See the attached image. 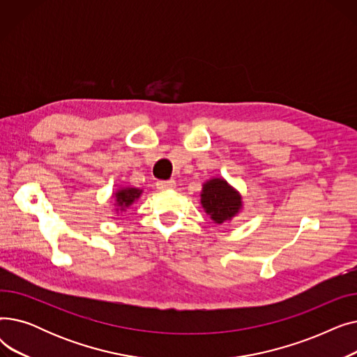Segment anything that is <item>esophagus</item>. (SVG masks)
<instances>
[{"label":"esophagus","mask_w":357,"mask_h":357,"mask_svg":"<svg viewBox=\"0 0 357 357\" xmlns=\"http://www.w3.org/2000/svg\"><path fill=\"white\" fill-rule=\"evenodd\" d=\"M156 186H158V190H160V191H167V190H172V188H175V181H159L158 183H156Z\"/></svg>","instance_id":"obj_1"}]
</instances>
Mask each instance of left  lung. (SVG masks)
Masks as SVG:
<instances>
[{"instance_id": "8db88e82", "label": "left lung", "mask_w": 357, "mask_h": 357, "mask_svg": "<svg viewBox=\"0 0 357 357\" xmlns=\"http://www.w3.org/2000/svg\"><path fill=\"white\" fill-rule=\"evenodd\" d=\"M201 204L211 220L222 224L240 211L241 197L226 181L214 178L204 183Z\"/></svg>"}]
</instances>
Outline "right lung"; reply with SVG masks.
I'll return each instance as SVG.
<instances>
[{
	"instance_id": "obj_1",
	"label": "right lung",
	"mask_w": 357,
	"mask_h": 357,
	"mask_svg": "<svg viewBox=\"0 0 357 357\" xmlns=\"http://www.w3.org/2000/svg\"><path fill=\"white\" fill-rule=\"evenodd\" d=\"M140 194H142V191L137 190V188H123V190H119L114 194V197H116L117 205L120 207V210L123 211L126 207H128V205L133 204L135 199H137L140 197Z\"/></svg>"
}]
</instances>
